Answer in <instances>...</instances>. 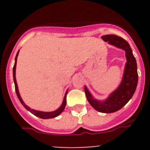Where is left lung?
<instances>
[{
	"mask_svg": "<svg viewBox=\"0 0 150 150\" xmlns=\"http://www.w3.org/2000/svg\"><path fill=\"white\" fill-rule=\"evenodd\" d=\"M101 39L111 45L124 50L127 61L119 86L104 100H98L94 98L87 87L85 86L86 97L91 106L99 112L110 113L120 110L130 101L137 87L138 75L136 60L131 48L125 39L114 34L104 35Z\"/></svg>",
	"mask_w": 150,
	"mask_h": 150,
	"instance_id": "1",
	"label": "left lung"
}]
</instances>
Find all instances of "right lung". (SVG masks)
Returning a JSON list of instances; mask_svg holds the SVG:
<instances>
[{"instance_id":"1","label":"right lung","mask_w":150,"mask_h":150,"mask_svg":"<svg viewBox=\"0 0 150 150\" xmlns=\"http://www.w3.org/2000/svg\"><path fill=\"white\" fill-rule=\"evenodd\" d=\"M19 52H20V50L18 51L17 53L16 56H15V65L14 67H13V80H14V83H15V92H16L17 96H18L19 100H20L21 104L23 105V106L25 107L27 111H30V113H32V114H34V116L39 117L40 118H43V119H49V118H55V117H57L58 116H59L61 113L63 112V110L65 109V106H66V95L67 93H68V90L66 91L65 92L64 98H63V101L62 104L61 105L59 108L58 109L55 110L53 111H51V112H45V111H37V110H34L31 108L30 107H29L27 105L25 104V103L22 101V99L20 97V92H19L18 90V84H17V81H16V77H15V72H16V65H17V59H18V56L19 54Z\"/></svg>"}]
</instances>
